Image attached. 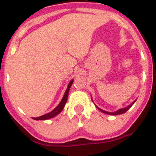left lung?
<instances>
[{"label": "left lung", "instance_id": "obj_1", "mask_svg": "<svg viewBox=\"0 0 156 156\" xmlns=\"http://www.w3.org/2000/svg\"><path fill=\"white\" fill-rule=\"evenodd\" d=\"M135 101H136V100L135 101H133V102L131 103V104L129 105H128V106H126V108H119V109H118L117 110V111H115V112H106V111H105V110H103V109H101V108H98V107L97 105H95L96 106V107H97L98 108L99 110H100L101 112H102L103 113H105V114H108V115H119V114H122V113H125V112H126V111H127L128 109H129V108H130V107H131L132 105H133V104H134L135 103Z\"/></svg>", "mask_w": 156, "mask_h": 156}]
</instances>
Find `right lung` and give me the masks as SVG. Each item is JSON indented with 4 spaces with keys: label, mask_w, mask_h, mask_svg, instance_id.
I'll return each instance as SVG.
<instances>
[{
    "label": "right lung",
    "mask_w": 156,
    "mask_h": 156,
    "mask_svg": "<svg viewBox=\"0 0 156 156\" xmlns=\"http://www.w3.org/2000/svg\"><path fill=\"white\" fill-rule=\"evenodd\" d=\"M73 80H70V82L69 83L68 87H67V89H66V92H65L64 96H63L62 99V101L58 104V105L57 107L55 108V109H53L51 112H48V113H47V114H44V115H41V116H40V117H36V118L33 117V119H35V120H45V119H51V118H53V117H55V116H56L57 115H58V114L60 113L62 111V109L64 108L65 105H66V101H67V99H68V95H69V89H70V87H71L72 84H73Z\"/></svg>",
    "instance_id": "obj_1"
}]
</instances>
